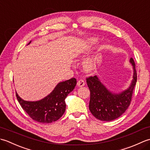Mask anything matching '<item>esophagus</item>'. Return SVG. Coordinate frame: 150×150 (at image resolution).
Here are the masks:
<instances>
[{
	"mask_svg": "<svg viewBox=\"0 0 150 150\" xmlns=\"http://www.w3.org/2000/svg\"><path fill=\"white\" fill-rule=\"evenodd\" d=\"M84 85H85V82L83 80H82V79H81V80H79L77 81V86L79 87H82V86H84Z\"/></svg>",
	"mask_w": 150,
	"mask_h": 150,
	"instance_id": "esophagus-1",
	"label": "esophagus"
}]
</instances>
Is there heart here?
I'll return each instance as SVG.
<instances>
[{
	"label": "heart",
	"instance_id": "1",
	"mask_svg": "<svg viewBox=\"0 0 150 150\" xmlns=\"http://www.w3.org/2000/svg\"><path fill=\"white\" fill-rule=\"evenodd\" d=\"M98 42V40L97 38L94 37L88 38L87 39L82 41L76 47L75 50V57L80 58L82 53L96 45ZM82 67L86 72L90 73L93 71L96 67V60L95 57H89V58L85 59L82 62Z\"/></svg>",
	"mask_w": 150,
	"mask_h": 150
}]
</instances>
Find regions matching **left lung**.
Listing matches in <instances>:
<instances>
[{
  "label": "left lung",
  "mask_w": 150,
  "mask_h": 150,
  "mask_svg": "<svg viewBox=\"0 0 150 150\" xmlns=\"http://www.w3.org/2000/svg\"><path fill=\"white\" fill-rule=\"evenodd\" d=\"M129 63L133 67V79L128 88L120 92L116 93L108 89L97 75L86 79L90 90L89 109L97 119L103 121L115 120L128 109L137 82L135 64L132 58H130Z\"/></svg>",
  "instance_id": "obj_1"
}]
</instances>
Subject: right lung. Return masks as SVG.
<instances>
[{
	"label": "right lung",
	"mask_w": 150,
	"mask_h": 150,
	"mask_svg": "<svg viewBox=\"0 0 150 150\" xmlns=\"http://www.w3.org/2000/svg\"><path fill=\"white\" fill-rule=\"evenodd\" d=\"M76 84L77 80L75 78L60 82L50 94L36 101L24 100L17 92L16 96L19 104L31 119L40 123H51L59 119L64 113L66 106L65 98L73 90Z\"/></svg>",
	"instance_id": "add662e5"
}]
</instances>
